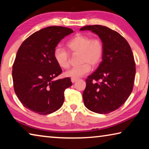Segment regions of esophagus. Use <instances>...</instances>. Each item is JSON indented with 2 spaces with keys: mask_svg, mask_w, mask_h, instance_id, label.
<instances>
[{
  "mask_svg": "<svg viewBox=\"0 0 149 149\" xmlns=\"http://www.w3.org/2000/svg\"><path fill=\"white\" fill-rule=\"evenodd\" d=\"M77 80L78 79H71V82H72V83H74V82H76Z\"/></svg>",
  "mask_w": 149,
  "mask_h": 149,
  "instance_id": "esophagus-1",
  "label": "esophagus"
}]
</instances>
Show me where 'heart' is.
<instances>
[{
	"label": "heart",
	"mask_w": 149,
	"mask_h": 149,
	"mask_svg": "<svg viewBox=\"0 0 149 149\" xmlns=\"http://www.w3.org/2000/svg\"><path fill=\"white\" fill-rule=\"evenodd\" d=\"M67 47L72 54H79V64L77 67L70 68L65 76L71 79H79L90 72L91 66L95 67L101 62L104 54V45L100 38L84 35H77L67 42ZM54 58L59 67L67 68L70 66L69 51L65 48L56 47L53 52Z\"/></svg>",
	"instance_id": "b5f03b06"
}]
</instances>
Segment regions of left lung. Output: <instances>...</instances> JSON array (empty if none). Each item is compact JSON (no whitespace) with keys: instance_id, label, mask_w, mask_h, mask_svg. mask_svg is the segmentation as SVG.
Returning a JSON list of instances; mask_svg holds the SVG:
<instances>
[{"instance_id":"8db88e82","label":"left lung","mask_w":149,"mask_h":149,"mask_svg":"<svg viewBox=\"0 0 149 149\" xmlns=\"http://www.w3.org/2000/svg\"><path fill=\"white\" fill-rule=\"evenodd\" d=\"M104 45L102 61L86 79L82 97L85 107L99 114H108L122 106L131 93L136 73L132 50L125 38L116 31L101 25H89Z\"/></svg>"}]
</instances>
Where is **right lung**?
Masks as SVG:
<instances>
[{
  "label": "right lung",
  "mask_w": 149,
  "mask_h": 149,
  "mask_svg": "<svg viewBox=\"0 0 149 149\" xmlns=\"http://www.w3.org/2000/svg\"><path fill=\"white\" fill-rule=\"evenodd\" d=\"M71 29L52 26L35 32L24 40L13 65L14 90L24 107L35 113L48 114L63 105L70 78H54L62 69L54 58V49Z\"/></svg>",
  "instance_id": "1"
}]
</instances>
